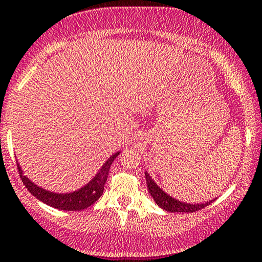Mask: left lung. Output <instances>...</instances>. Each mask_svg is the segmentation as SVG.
<instances>
[{"label": "left lung", "mask_w": 262, "mask_h": 262, "mask_svg": "<svg viewBox=\"0 0 262 262\" xmlns=\"http://www.w3.org/2000/svg\"><path fill=\"white\" fill-rule=\"evenodd\" d=\"M145 179H146V185H148L149 193L151 194V197L154 198L155 203L162 209L167 210L171 213H193L197 210L204 208L208 204H210L214 200L207 201L206 203H187V202H181V201L176 200V198L171 197L170 194H167L164 189L159 187L156 185L154 180L151 179V176L148 172H145Z\"/></svg>", "instance_id": "left-lung-1"}]
</instances>
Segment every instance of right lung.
Instances as JSON below:
<instances>
[{
  "label": "right lung",
  "mask_w": 262,
  "mask_h": 262,
  "mask_svg": "<svg viewBox=\"0 0 262 262\" xmlns=\"http://www.w3.org/2000/svg\"><path fill=\"white\" fill-rule=\"evenodd\" d=\"M121 151H117L116 154L111 156L108 160L104 162L103 166L101 167L100 171L96 173V176L90 181L87 185L76 189L74 192H69V193H55V192H50L48 189H44L32 182L28 177L23 175V171L20 169L19 164L17 162L18 172H19L20 179H22L23 185L26 186L27 189L39 201L48 204V206L54 207L56 209L61 210H82L90 207L96 201L98 200L103 193L104 183L107 181L108 172H110L111 165L114 161V159L119 155Z\"/></svg>",
  "instance_id": "obj_1"
}]
</instances>
